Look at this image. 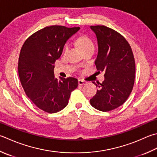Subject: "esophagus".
Segmentation results:
<instances>
[{
  "label": "esophagus",
  "mask_w": 157,
  "mask_h": 157,
  "mask_svg": "<svg viewBox=\"0 0 157 157\" xmlns=\"http://www.w3.org/2000/svg\"><path fill=\"white\" fill-rule=\"evenodd\" d=\"M86 82L84 81V79H79L78 80V84L79 86H82V85H85L86 84Z\"/></svg>",
  "instance_id": "obj_1"
}]
</instances>
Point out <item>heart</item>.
Listing matches in <instances>:
<instances>
[{
  "label": "heart",
  "instance_id": "1",
  "mask_svg": "<svg viewBox=\"0 0 157 157\" xmlns=\"http://www.w3.org/2000/svg\"><path fill=\"white\" fill-rule=\"evenodd\" d=\"M77 43L79 45V47L82 48L83 51H85L88 49L94 48V44L93 42L92 41L90 37H88L86 35H82L79 36V37L77 39ZM69 43H66L65 45H64L63 51L64 53L69 50Z\"/></svg>",
  "mask_w": 157,
  "mask_h": 157
}]
</instances>
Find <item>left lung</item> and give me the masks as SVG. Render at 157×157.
I'll list each match as a JSON object with an SVG mask.
<instances>
[{"label":"left lung","instance_id":"1","mask_svg":"<svg viewBox=\"0 0 157 157\" xmlns=\"http://www.w3.org/2000/svg\"><path fill=\"white\" fill-rule=\"evenodd\" d=\"M97 36L98 54L95 64L98 72H105V79L94 84L97 93L90 105L101 112H109L123 104L133 90L136 63L133 52L123 36L105 26H91Z\"/></svg>","mask_w":157,"mask_h":157}]
</instances>
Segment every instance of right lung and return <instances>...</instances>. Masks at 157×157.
I'll use <instances>...</instances> for the list:
<instances>
[{
	"label": "right lung",
	"mask_w": 157,
	"mask_h": 157,
	"mask_svg": "<svg viewBox=\"0 0 157 157\" xmlns=\"http://www.w3.org/2000/svg\"><path fill=\"white\" fill-rule=\"evenodd\" d=\"M79 30V27H45L30 35L21 48L17 67L21 86L33 103L45 112L64 109L78 87L76 78H55L54 64L67 40Z\"/></svg>",
	"instance_id": "add662e5"
}]
</instances>
